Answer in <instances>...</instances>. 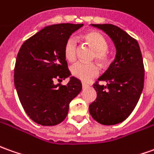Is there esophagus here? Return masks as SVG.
I'll return each mask as SVG.
<instances>
[{
    "label": "esophagus",
    "mask_w": 154,
    "mask_h": 154,
    "mask_svg": "<svg viewBox=\"0 0 154 154\" xmlns=\"http://www.w3.org/2000/svg\"><path fill=\"white\" fill-rule=\"evenodd\" d=\"M82 88H86V87H88V84H87L86 82H82Z\"/></svg>",
    "instance_id": "1"
}]
</instances>
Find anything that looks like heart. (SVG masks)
<instances>
[{"label":"heart","instance_id":"heart-1","mask_svg":"<svg viewBox=\"0 0 154 154\" xmlns=\"http://www.w3.org/2000/svg\"><path fill=\"white\" fill-rule=\"evenodd\" d=\"M82 38L94 50L93 60H96L101 66H107L109 61V56L107 51L108 43L103 35L95 31H89L83 33L82 35ZM77 39L71 36L66 39L64 45V56L69 61H73L77 57ZM71 73L73 77L82 81H88L99 74V67L95 63L77 62L71 66Z\"/></svg>","mask_w":154,"mask_h":154}]
</instances>
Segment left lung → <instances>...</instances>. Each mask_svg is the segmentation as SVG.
Listing matches in <instances>:
<instances>
[{
  "label": "left lung",
  "mask_w": 154,
  "mask_h": 154,
  "mask_svg": "<svg viewBox=\"0 0 154 154\" xmlns=\"http://www.w3.org/2000/svg\"><path fill=\"white\" fill-rule=\"evenodd\" d=\"M108 34L116 48V59L94 84L97 98L89 105V113L102 125L125 121L133 111L143 92L144 65L137 41L112 24H92ZM105 81L106 85L98 82Z\"/></svg>",
  "instance_id": "1"
}]
</instances>
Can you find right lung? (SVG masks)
I'll return each instance as SVG.
<instances>
[{"label":"right lung","mask_w":154,"mask_h":154,"mask_svg":"<svg viewBox=\"0 0 154 154\" xmlns=\"http://www.w3.org/2000/svg\"><path fill=\"white\" fill-rule=\"evenodd\" d=\"M83 24L60 23L45 27L20 48L14 69V84L22 106L34 122L55 125L65 120L70 102L82 90L74 77L66 85L55 84L71 75L64 45Z\"/></svg>","instance_id":"obj_1"}]
</instances>
